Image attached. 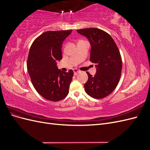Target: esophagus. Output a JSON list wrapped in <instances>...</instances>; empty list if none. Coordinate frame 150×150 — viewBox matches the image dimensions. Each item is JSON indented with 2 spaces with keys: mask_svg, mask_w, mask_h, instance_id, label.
<instances>
[{
  "mask_svg": "<svg viewBox=\"0 0 150 150\" xmlns=\"http://www.w3.org/2000/svg\"><path fill=\"white\" fill-rule=\"evenodd\" d=\"M73 71H74V74L75 75V76H76L77 74H78L79 72V71L78 70V69H74V70H73Z\"/></svg>",
  "mask_w": 150,
  "mask_h": 150,
  "instance_id": "esophagus-1",
  "label": "esophagus"
}]
</instances>
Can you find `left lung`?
I'll list each match as a JSON object with an SVG mask.
<instances>
[{"instance_id":"1","label":"left lung","mask_w":150,"mask_h":150,"mask_svg":"<svg viewBox=\"0 0 150 150\" xmlns=\"http://www.w3.org/2000/svg\"><path fill=\"white\" fill-rule=\"evenodd\" d=\"M86 36L91 45L90 61L96 64V74L93 76L87 72L88 80L85 91L95 99L110 95L119 83L122 71V59L119 49L111 36L98 28L78 29Z\"/></svg>"}]
</instances>
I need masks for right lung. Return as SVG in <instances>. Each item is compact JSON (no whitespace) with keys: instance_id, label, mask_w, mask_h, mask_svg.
<instances>
[{"instance_id":"right-lung-1","label":"right lung","mask_w":150,"mask_h":150,"mask_svg":"<svg viewBox=\"0 0 150 150\" xmlns=\"http://www.w3.org/2000/svg\"><path fill=\"white\" fill-rule=\"evenodd\" d=\"M72 30L47 31L32 44L27 67L31 82L37 92L47 100L59 101L69 93L74 73L58 69L56 62L62 59V46Z\"/></svg>"}]
</instances>
